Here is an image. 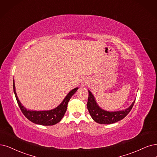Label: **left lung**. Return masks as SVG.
Here are the masks:
<instances>
[{
  "mask_svg": "<svg viewBox=\"0 0 157 157\" xmlns=\"http://www.w3.org/2000/svg\"><path fill=\"white\" fill-rule=\"evenodd\" d=\"M135 101L132 102L131 106L125 109L124 111L109 112L101 109L96 103L94 97L90 91L89 90V98L87 101L88 111L96 122L100 124H113L124 118L131 111Z\"/></svg>",
  "mask_w": 157,
  "mask_h": 157,
  "instance_id": "1",
  "label": "left lung"
}]
</instances>
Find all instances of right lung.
Here are the masks:
<instances>
[{
    "label": "right lung",
    "instance_id": "add662e5",
    "mask_svg": "<svg viewBox=\"0 0 157 157\" xmlns=\"http://www.w3.org/2000/svg\"><path fill=\"white\" fill-rule=\"evenodd\" d=\"M13 91L16 98L17 103L21 110L22 113L25 117L30 120L32 122L39 124L42 125H53L56 124L57 123L59 122L61 120L65 115V112L67 111L68 103L71 99L72 95L77 91L78 88H75L72 90L67 96L65 97V99L63 100L62 103L60 105L57 107L56 109H54L50 111H28V110L22 105V104L19 101L18 97L17 96L15 92V83L13 81Z\"/></svg>",
    "mask_w": 157,
    "mask_h": 157
}]
</instances>
